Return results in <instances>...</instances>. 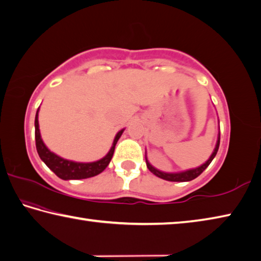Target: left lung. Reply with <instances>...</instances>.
I'll return each mask as SVG.
<instances>
[{
    "label": "left lung",
    "mask_w": 261,
    "mask_h": 261,
    "mask_svg": "<svg viewBox=\"0 0 261 261\" xmlns=\"http://www.w3.org/2000/svg\"><path fill=\"white\" fill-rule=\"evenodd\" d=\"M219 144H220V133L218 134V140H217V144H216V148H214L213 152L210 158L207 159L206 162H205L203 165H200L196 168H190V170H187V171H182V172H175V173H167V172H163V171H159L157 170L156 167H153L151 164L149 163L148 158H147V154H145V163H147V167L149 168V171L153 173L154 175L161 177L163 180H166V181H172V182H187V181H191L197 177L198 175L202 174V173L205 171V168H206L211 162L213 161V158L216 157V154L218 152V149H219ZM147 153V152H145Z\"/></svg>",
    "instance_id": "1"
}]
</instances>
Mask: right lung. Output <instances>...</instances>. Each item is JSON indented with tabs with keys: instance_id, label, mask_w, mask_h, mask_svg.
<instances>
[{
	"instance_id": "obj_1",
	"label": "right lung",
	"mask_w": 261,
	"mask_h": 261,
	"mask_svg": "<svg viewBox=\"0 0 261 261\" xmlns=\"http://www.w3.org/2000/svg\"><path fill=\"white\" fill-rule=\"evenodd\" d=\"M40 109V108H39ZM39 109L35 114V144L38 153L45 165H47L50 170H51L58 177H61L62 180H81V179H88V177L95 176L102 173L105 168L111 162L114 148L118 140L120 139L123 130H119L116 138L113 140L112 147L110 149V151L105 154V156L99 159V161L91 162V163H79V162H72L68 159H64L62 157L57 156L56 153L47 148V145L43 143L42 139H41L40 129H39Z\"/></svg>"
}]
</instances>
